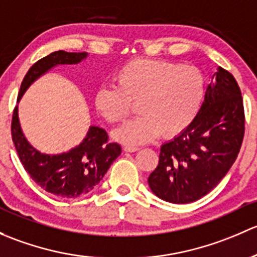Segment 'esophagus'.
<instances>
[{"label":"esophagus","instance_id":"1","mask_svg":"<svg viewBox=\"0 0 257 257\" xmlns=\"http://www.w3.org/2000/svg\"><path fill=\"white\" fill-rule=\"evenodd\" d=\"M139 150H140L139 147H134V146H125V147H123V151H125V152H137Z\"/></svg>","mask_w":257,"mask_h":257}]
</instances>
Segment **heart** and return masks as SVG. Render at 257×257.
Segmentation results:
<instances>
[{
  "mask_svg": "<svg viewBox=\"0 0 257 257\" xmlns=\"http://www.w3.org/2000/svg\"><path fill=\"white\" fill-rule=\"evenodd\" d=\"M115 83L116 88L97 90L94 105L104 120L117 123L137 102L139 117L113 131L116 140L127 145L181 134L198 116L205 95L202 71L171 60H131L116 73Z\"/></svg>",
  "mask_w": 257,
  "mask_h": 257,
  "instance_id": "b5f03b06",
  "label": "heart"
}]
</instances>
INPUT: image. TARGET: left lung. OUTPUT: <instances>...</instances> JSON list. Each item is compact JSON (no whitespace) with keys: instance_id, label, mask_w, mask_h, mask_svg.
Wrapping results in <instances>:
<instances>
[{"instance_id":"8db88e82","label":"left lung","mask_w":257,"mask_h":257,"mask_svg":"<svg viewBox=\"0 0 257 257\" xmlns=\"http://www.w3.org/2000/svg\"><path fill=\"white\" fill-rule=\"evenodd\" d=\"M244 131L241 91L234 76L218 67L194 121L161 146L157 168L148 177L151 190L174 204L204 197L231 168Z\"/></svg>"}]
</instances>
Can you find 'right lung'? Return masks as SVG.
<instances>
[{
    "mask_svg": "<svg viewBox=\"0 0 257 257\" xmlns=\"http://www.w3.org/2000/svg\"><path fill=\"white\" fill-rule=\"evenodd\" d=\"M86 57V52L58 50L39 59L26 74L17 102L32 84L52 68L78 64ZM11 132L18 157L31 178L44 190L60 198H76L88 194L100 183L113 161L121 155L120 145L110 144L106 131L97 126H90L83 142L68 152L59 155L42 153L26 139L18 118V106L13 110Z\"/></svg>",
    "mask_w": 257,
    "mask_h": 257,
    "instance_id": "right-lung-1",
    "label": "right lung"
}]
</instances>
